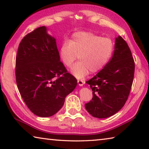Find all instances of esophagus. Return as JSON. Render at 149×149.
Returning a JSON list of instances; mask_svg holds the SVG:
<instances>
[{"label":"esophagus","mask_w":149,"mask_h":149,"mask_svg":"<svg viewBox=\"0 0 149 149\" xmlns=\"http://www.w3.org/2000/svg\"><path fill=\"white\" fill-rule=\"evenodd\" d=\"M77 84L80 87H81L84 85L85 81H83V80H77Z\"/></svg>","instance_id":"obj_1"}]
</instances>
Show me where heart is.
Returning <instances> with one entry per match:
<instances>
[{
  "mask_svg": "<svg viewBox=\"0 0 149 149\" xmlns=\"http://www.w3.org/2000/svg\"><path fill=\"white\" fill-rule=\"evenodd\" d=\"M114 50V42L91 32L78 31L65 41L59 49V56L65 66L70 67L75 60L70 72L77 79H83L89 74L99 72L107 65Z\"/></svg>",
  "mask_w": 149,
  "mask_h": 149,
  "instance_id": "heart-1",
  "label": "heart"
}]
</instances>
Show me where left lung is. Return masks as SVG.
Here are the masks:
<instances>
[{"instance_id": "1", "label": "left lung", "mask_w": 149, "mask_h": 149, "mask_svg": "<svg viewBox=\"0 0 149 149\" xmlns=\"http://www.w3.org/2000/svg\"><path fill=\"white\" fill-rule=\"evenodd\" d=\"M135 63L129 47L121 36L115 39L114 51L109 62L86 82L93 91V99L85 107L93 117L112 116L124 106L130 95Z\"/></svg>"}]
</instances>
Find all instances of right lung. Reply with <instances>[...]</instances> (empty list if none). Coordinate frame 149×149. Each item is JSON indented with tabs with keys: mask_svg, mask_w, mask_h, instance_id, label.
<instances>
[{
	"mask_svg": "<svg viewBox=\"0 0 149 149\" xmlns=\"http://www.w3.org/2000/svg\"><path fill=\"white\" fill-rule=\"evenodd\" d=\"M39 27L24 37L16 59V78L20 95L37 116L50 117L60 110L77 80L60 62L56 39Z\"/></svg>",
	"mask_w": 149,
	"mask_h": 149,
	"instance_id": "obj_1",
	"label": "right lung"
}]
</instances>
